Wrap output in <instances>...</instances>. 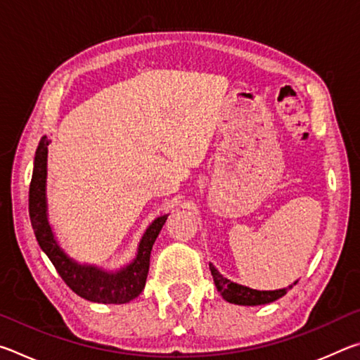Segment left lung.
I'll list each match as a JSON object with an SVG mask.
<instances>
[{"label": "left lung", "mask_w": 360, "mask_h": 360, "mask_svg": "<svg viewBox=\"0 0 360 360\" xmlns=\"http://www.w3.org/2000/svg\"><path fill=\"white\" fill-rule=\"evenodd\" d=\"M210 270L212 279H214V284L217 290L221 292L225 300L235 304H245V307H255V304H265L270 302L278 300L279 297L288 294V289H279V290H255L251 288H246V285L231 283L230 279L224 278L221 273H219L214 265L210 264ZM297 284V283H294ZM292 285H289V289Z\"/></svg>", "instance_id": "left-lung-1"}]
</instances>
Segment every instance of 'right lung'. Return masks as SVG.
I'll return each instance as SVG.
<instances>
[{
	"instance_id": "1",
	"label": "right lung",
	"mask_w": 360,
	"mask_h": 360,
	"mask_svg": "<svg viewBox=\"0 0 360 360\" xmlns=\"http://www.w3.org/2000/svg\"><path fill=\"white\" fill-rule=\"evenodd\" d=\"M44 136L39 141L34 155V168L30 182L28 210L30 221L38 245L56 266L66 285L85 300L96 303H127L136 298L146 285L149 273V259L152 246L167 222L168 216L157 217L146 230L138 246L136 259L117 273H108L92 265H79L70 259L53 238L51 225L47 222L46 205V174H47V146Z\"/></svg>"
}]
</instances>
